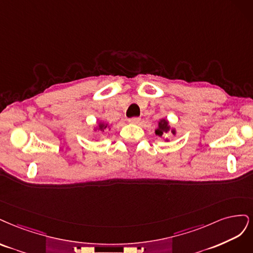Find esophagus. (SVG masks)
<instances>
[{"mask_svg": "<svg viewBox=\"0 0 253 253\" xmlns=\"http://www.w3.org/2000/svg\"><path fill=\"white\" fill-rule=\"evenodd\" d=\"M140 118H137V117H133V118H130L129 120H128V122L129 123H131V124H137L138 122H140Z\"/></svg>", "mask_w": 253, "mask_h": 253, "instance_id": "1", "label": "esophagus"}]
</instances>
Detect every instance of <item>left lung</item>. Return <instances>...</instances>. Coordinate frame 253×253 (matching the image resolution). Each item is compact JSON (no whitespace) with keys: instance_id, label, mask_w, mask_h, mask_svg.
I'll use <instances>...</instances> for the list:
<instances>
[{"instance_id":"1","label":"left lung","mask_w":253,"mask_h":253,"mask_svg":"<svg viewBox=\"0 0 253 253\" xmlns=\"http://www.w3.org/2000/svg\"><path fill=\"white\" fill-rule=\"evenodd\" d=\"M169 130V126H168V122L166 120H162L159 123V129L156 130V133L158 135H162L163 132H167ZM172 133H174V130L172 131Z\"/></svg>"}]
</instances>
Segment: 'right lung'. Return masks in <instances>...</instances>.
Wrapping results in <instances>:
<instances>
[{
    "instance_id": "add662e5",
    "label": "right lung",
    "mask_w": 253,
    "mask_h": 253,
    "mask_svg": "<svg viewBox=\"0 0 253 253\" xmlns=\"http://www.w3.org/2000/svg\"><path fill=\"white\" fill-rule=\"evenodd\" d=\"M99 128H100V129H101V130H102V129H104V128H106V126H105V125H104V124H101V125H100V127H99Z\"/></svg>"
}]
</instances>
